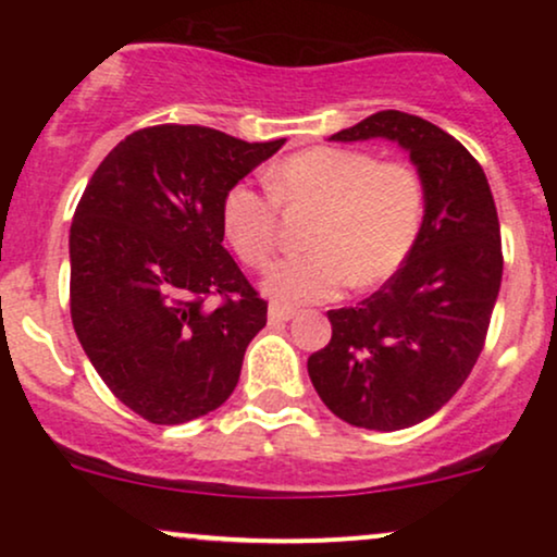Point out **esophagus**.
<instances>
[{
  "mask_svg": "<svg viewBox=\"0 0 557 557\" xmlns=\"http://www.w3.org/2000/svg\"><path fill=\"white\" fill-rule=\"evenodd\" d=\"M293 317H296V309H290V306H280V304L270 306V324H283Z\"/></svg>",
  "mask_w": 557,
  "mask_h": 557,
  "instance_id": "34e87169",
  "label": "esophagus"
}]
</instances>
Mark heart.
Instances as JSON below:
<instances>
[{
  "label": "heart",
  "mask_w": 557,
  "mask_h": 557,
  "mask_svg": "<svg viewBox=\"0 0 557 557\" xmlns=\"http://www.w3.org/2000/svg\"><path fill=\"white\" fill-rule=\"evenodd\" d=\"M270 194L238 183L222 198V230L248 267H267L277 248L280 208L317 209L311 251L272 267L264 290L280 304H317L387 280L417 246L426 183L417 164L367 149L311 146L267 170Z\"/></svg>",
  "instance_id": "heart-1"
}]
</instances>
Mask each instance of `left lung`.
Returning a JSON list of instances; mask_svg holds the SVG:
<instances>
[{"label": "left lung", "mask_w": 557, "mask_h": 557, "mask_svg": "<svg viewBox=\"0 0 557 557\" xmlns=\"http://www.w3.org/2000/svg\"><path fill=\"white\" fill-rule=\"evenodd\" d=\"M398 140L426 183L419 240L400 270L359 306L327 311L332 341L309 376L335 417L395 432L437 413L487 341L503 280L495 198L482 164L443 127L376 112L332 140Z\"/></svg>", "instance_id": "obj_1"}]
</instances>
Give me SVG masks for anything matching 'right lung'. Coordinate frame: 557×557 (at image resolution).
<instances>
[{
  "instance_id": "1",
  "label": "right lung",
  "mask_w": 557,
  "mask_h": 557,
  "mask_svg": "<svg viewBox=\"0 0 557 557\" xmlns=\"http://www.w3.org/2000/svg\"><path fill=\"white\" fill-rule=\"evenodd\" d=\"M283 144L203 125L144 127L83 190L70 227V317L114 398L151 424L203 417L238 385L267 300L222 246V198Z\"/></svg>"
}]
</instances>
